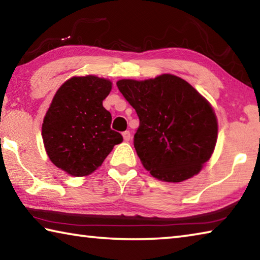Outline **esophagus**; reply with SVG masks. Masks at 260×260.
Here are the masks:
<instances>
[{
    "mask_svg": "<svg viewBox=\"0 0 260 260\" xmlns=\"http://www.w3.org/2000/svg\"><path fill=\"white\" fill-rule=\"evenodd\" d=\"M122 138H124L125 141H129L131 140V133H129V132L128 131L124 132V133H122Z\"/></svg>",
    "mask_w": 260,
    "mask_h": 260,
    "instance_id": "esophagus-1",
    "label": "esophagus"
}]
</instances>
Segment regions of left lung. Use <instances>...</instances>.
<instances>
[{
	"label": "left lung",
	"instance_id": "8db88e82",
	"mask_svg": "<svg viewBox=\"0 0 260 260\" xmlns=\"http://www.w3.org/2000/svg\"><path fill=\"white\" fill-rule=\"evenodd\" d=\"M117 86L138 113L134 148L152 177L181 182L199 173L218 138L217 117L208 101L173 74L122 79Z\"/></svg>",
	"mask_w": 260,
	"mask_h": 260
}]
</instances>
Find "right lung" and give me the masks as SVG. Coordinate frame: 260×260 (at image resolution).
Returning <instances> with one entry per match:
<instances>
[{"instance_id": "1", "label": "right lung", "mask_w": 260, "mask_h": 260, "mask_svg": "<svg viewBox=\"0 0 260 260\" xmlns=\"http://www.w3.org/2000/svg\"><path fill=\"white\" fill-rule=\"evenodd\" d=\"M112 83L95 76L73 77L56 91L42 124V139L52 164L73 177L102 165L122 136L111 127L103 107Z\"/></svg>"}]
</instances>
